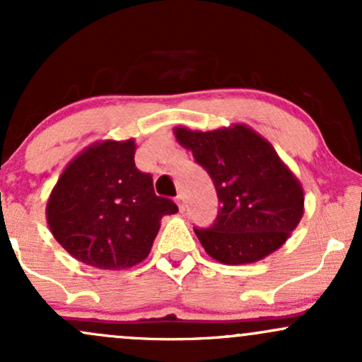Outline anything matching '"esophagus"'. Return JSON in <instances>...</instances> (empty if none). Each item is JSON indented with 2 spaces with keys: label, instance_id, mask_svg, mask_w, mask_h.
I'll return each mask as SVG.
<instances>
[{
  "label": "esophagus",
  "instance_id": "34e87169",
  "mask_svg": "<svg viewBox=\"0 0 362 362\" xmlns=\"http://www.w3.org/2000/svg\"><path fill=\"white\" fill-rule=\"evenodd\" d=\"M177 204H178V209H180V211L185 209V195L184 194L177 195Z\"/></svg>",
  "mask_w": 362,
  "mask_h": 362
}]
</instances>
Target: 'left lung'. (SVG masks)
<instances>
[{"instance_id":"left-lung-1","label":"left lung","mask_w":362,"mask_h":362,"mask_svg":"<svg viewBox=\"0 0 362 362\" xmlns=\"http://www.w3.org/2000/svg\"><path fill=\"white\" fill-rule=\"evenodd\" d=\"M173 134L209 173L221 202L211 228H194L207 255L252 264L281 248L305 213L301 182L259 132L245 124Z\"/></svg>"}]
</instances>
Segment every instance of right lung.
Segmentation results:
<instances>
[{"label":"right lung","instance_id":"add662e5","mask_svg":"<svg viewBox=\"0 0 362 362\" xmlns=\"http://www.w3.org/2000/svg\"><path fill=\"white\" fill-rule=\"evenodd\" d=\"M134 139H105L74 156L49 195V230L69 255L97 269L120 271L149 255L160 221L175 214L153 178L134 163Z\"/></svg>","mask_w":362,"mask_h":362}]
</instances>
